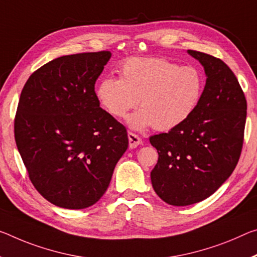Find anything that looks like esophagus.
<instances>
[{
	"label": "esophagus",
	"mask_w": 257,
	"mask_h": 257,
	"mask_svg": "<svg viewBox=\"0 0 257 257\" xmlns=\"http://www.w3.org/2000/svg\"><path fill=\"white\" fill-rule=\"evenodd\" d=\"M128 140H129V148L130 149H135L138 145L143 144V141H142L140 137L133 133H128Z\"/></svg>",
	"instance_id": "34e87169"
}]
</instances>
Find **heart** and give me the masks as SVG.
I'll return each instance as SVG.
<instances>
[{"label": "heart", "mask_w": 257, "mask_h": 257, "mask_svg": "<svg viewBox=\"0 0 257 257\" xmlns=\"http://www.w3.org/2000/svg\"><path fill=\"white\" fill-rule=\"evenodd\" d=\"M203 77L193 66H180L164 58L130 59L122 65L120 79L105 77L96 89L97 99L114 117L142 106L127 122L130 128L152 127L168 132L182 124L197 108Z\"/></svg>", "instance_id": "b5f03b06"}]
</instances>
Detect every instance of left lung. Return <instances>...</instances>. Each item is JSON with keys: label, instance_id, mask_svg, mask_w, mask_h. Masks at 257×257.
Instances as JSON below:
<instances>
[{"label": "left lung", "instance_id": "1", "mask_svg": "<svg viewBox=\"0 0 257 257\" xmlns=\"http://www.w3.org/2000/svg\"><path fill=\"white\" fill-rule=\"evenodd\" d=\"M187 54L205 70L200 101L178 127L150 137L159 154L152 186L173 206L205 200L230 177L241 153L247 115L245 95L229 66L203 52Z\"/></svg>", "mask_w": 257, "mask_h": 257}]
</instances>
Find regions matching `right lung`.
<instances>
[{"label":"right lung","instance_id":"add662e5","mask_svg":"<svg viewBox=\"0 0 257 257\" xmlns=\"http://www.w3.org/2000/svg\"><path fill=\"white\" fill-rule=\"evenodd\" d=\"M109 51L56 58L28 77L15 138L35 189L66 209L88 208L106 192L128 149L127 130L99 106L95 83Z\"/></svg>","mask_w":257,"mask_h":257}]
</instances>
